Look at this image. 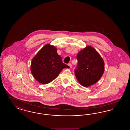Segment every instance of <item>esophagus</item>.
Here are the masks:
<instances>
[{"label": "esophagus", "mask_w": 130, "mask_h": 130, "mask_svg": "<svg viewBox=\"0 0 130 130\" xmlns=\"http://www.w3.org/2000/svg\"><path fill=\"white\" fill-rule=\"evenodd\" d=\"M68 66H69L70 68L72 67V64L71 63H69L68 64Z\"/></svg>", "instance_id": "1"}]
</instances>
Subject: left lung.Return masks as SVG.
<instances>
[{"instance_id": "8db88e82", "label": "left lung", "mask_w": 130, "mask_h": 130, "mask_svg": "<svg viewBox=\"0 0 130 130\" xmlns=\"http://www.w3.org/2000/svg\"><path fill=\"white\" fill-rule=\"evenodd\" d=\"M78 65L75 74L78 82L85 87L96 83L104 71V62L93 47L87 46L78 52Z\"/></svg>"}]
</instances>
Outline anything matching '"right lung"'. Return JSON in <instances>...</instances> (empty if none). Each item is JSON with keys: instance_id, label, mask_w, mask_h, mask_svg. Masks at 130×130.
<instances>
[{"instance_id": "right-lung-1", "label": "right lung", "mask_w": 130, "mask_h": 130, "mask_svg": "<svg viewBox=\"0 0 130 130\" xmlns=\"http://www.w3.org/2000/svg\"><path fill=\"white\" fill-rule=\"evenodd\" d=\"M69 68L62 62L57 48L46 44L32 58L30 71L38 82L45 85L57 78L63 69Z\"/></svg>"}]
</instances>
